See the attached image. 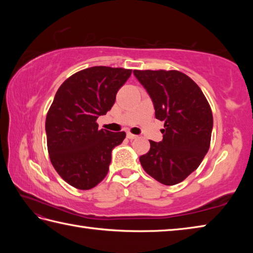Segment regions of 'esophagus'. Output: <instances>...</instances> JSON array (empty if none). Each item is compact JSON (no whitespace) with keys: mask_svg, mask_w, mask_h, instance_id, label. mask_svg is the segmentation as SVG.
Returning <instances> with one entry per match:
<instances>
[{"mask_svg":"<svg viewBox=\"0 0 253 253\" xmlns=\"http://www.w3.org/2000/svg\"><path fill=\"white\" fill-rule=\"evenodd\" d=\"M127 138H129V139H136V138H137V135L131 134V132H127Z\"/></svg>","mask_w":253,"mask_h":253,"instance_id":"1","label":"esophagus"}]
</instances>
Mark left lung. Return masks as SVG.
<instances>
[{
    "instance_id": "8db88e82",
    "label": "left lung",
    "mask_w": 253,
    "mask_h": 253,
    "mask_svg": "<svg viewBox=\"0 0 253 253\" xmlns=\"http://www.w3.org/2000/svg\"><path fill=\"white\" fill-rule=\"evenodd\" d=\"M153 101L155 117L164 122L163 140H149L139 157L148 175L175 185L199 168L210 148L213 116L207 98L190 77L176 70H134Z\"/></svg>"
}]
</instances>
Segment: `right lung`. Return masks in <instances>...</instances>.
<instances>
[{
	"label": "right lung",
	"instance_id": "right-lung-1",
	"mask_svg": "<svg viewBox=\"0 0 253 253\" xmlns=\"http://www.w3.org/2000/svg\"><path fill=\"white\" fill-rule=\"evenodd\" d=\"M131 70L91 67L69 77L55 93L46 114V144L54 169L71 186L90 190L108 173L113 149L126 132L98 129Z\"/></svg>",
	"mask_w": 253,
	"mask_h": 253
}]
</instances>
